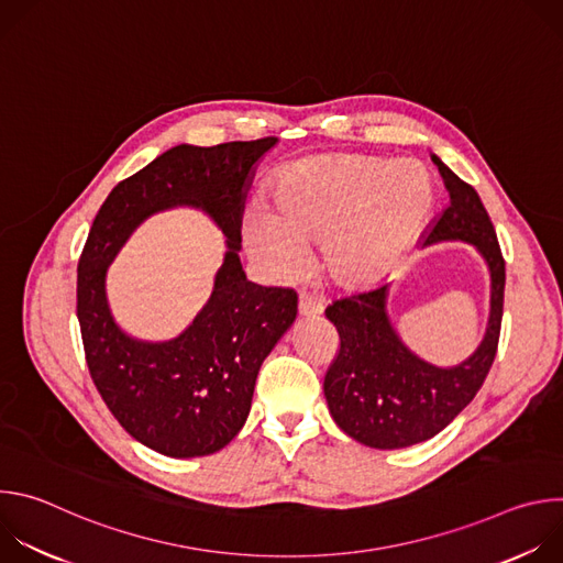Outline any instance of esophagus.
Returning <instances> with one entry per match:
<instances>
[{"mask_svg":"<svg viewBox=\"0 0 563 563\" xmlns=\"http://www.w3.org/2000/svg\"><path fill=\"white\" fill-rule=\"evenodd\" d=\"M320 311H323V305H320L316 298H311L309 294H300V296H298V313H300L302 318L318 316Z\"/></svg>","mask_w":563,"mask_h":563,"instance_id":"obj_1","label":"esophagus"}]
</instances>
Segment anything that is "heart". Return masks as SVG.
Segmentation results:
<instances>
[{
  "mask_svg": "<svg viewBox=\"0 0 563 563\" xmlns=\"http://www.w3.org/2000/svg\"><path fill=\"white\" fill-rule=\"evenodd\" d=\"M432 205V178L415 159L311 155L276 176L269 209L247 211L243 240L272 276L294 274L305 247L318 243L323 269L339 285L361 287L394 267L421 233Z\"/></svg>",
  "mask_w": 563,
  "mask_h": 563,
  "instance_id": "b5f03b06",
  "label": "heart"
}]
</instances>
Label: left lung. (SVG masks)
I'll use <instances>...</instances> for the list:
<instances>
[{
  "label": "left lung",
  "mask_w": 563,
  "mask_h": 563,
  "mask_svg": "<svg viewBox=\"0 0 563 563\" xmlns=\"http://www.w3.org/2000/svg\"><path fill=\"white\" fill-rule=\"evenodd\" d=\"M450 191V205L430 227L423 245L465 240L486 258L493 278L486 339L456 367H434L396 336L387 311L389 283L334 300L332 320L341 347L325 374V398L339 428L378 450L408 448L439 434L484 385L499 347L506 261L493 220L474 187L432 155Z\"/></svg>",
  "instance_id": "obj_1"
}]
</instances>
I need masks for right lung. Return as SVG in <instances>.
Returning a JSON list of instances; mask_svg holds the SVG:
<instances>
[{
    "instance_id": "add662e5",
    "label": "right lung",
    "mask_w": 563,
    "mask_h": 563,
    "mask_svg": "<svg viewBox=\"0 0 563 563\" xmlns=\"http://www.w3.org/2000/svg\"><path fill=\"white\" fill-rule=\"evenodd\" d=\"M274 144L269 135L169 148L109 194L79 256L77 320L91 378L115 421L159 454L189 459L224 448L247 421L263 361L296 318V291L250 283L238 258L245 194ZM178 203L207 210L230 252L195 323L174 342L142 344L112 323L106 267L144 217Z\"/></svg>"
}]
</instances>
